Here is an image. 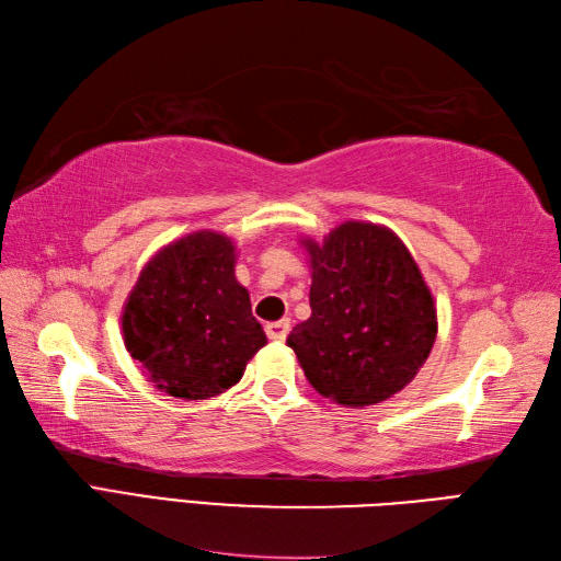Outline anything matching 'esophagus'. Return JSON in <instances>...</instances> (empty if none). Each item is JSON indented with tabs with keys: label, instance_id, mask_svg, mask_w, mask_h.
Listing matches in <instances>:
<instances>
[{
	"label": "esophagus",
	"instance_id": "obj_1",
	"mask_svg": "<svg viewBox=\"0 0 561 561\" xmlns=\"http://www.w3.org/2000/svg\"><path fill=\"white\" fill-rule=\"evenodd\" d=\"M288 331H290V321L288 319L266 323V335H268V340H276V343H283L285 335H288Z\"/></svg>",
	"mask_w": 561,
	"mask_h": 561
}]
</instances>
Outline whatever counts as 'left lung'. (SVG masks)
I'll use <instances>...</instances> for the list:
<instances>
[{
    "mask_svg": "<svg viewBox=\"0 0 561 561\" xmlns=\"http://www.w3.org/2000/svg\"><path fill=\"white\" fill-rule=\"evenodd\" d=\"M311 317L288 347L311 388L343 407L378 404L412 383L428 359L438 313L404 242L386 226L345 221L302 240Z\"/></svg>",
    "mask_w": 561,
    "mask_h": 561,
    "instance_id": "1",
    "label": "left lung"
}]
</instances>
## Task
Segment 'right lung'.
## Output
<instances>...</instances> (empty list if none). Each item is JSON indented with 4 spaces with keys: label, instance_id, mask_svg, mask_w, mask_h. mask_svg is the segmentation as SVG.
<instances>
[{
    "label": "right lung",
    "instance_id": "add662e5",
    "mask_svg": "<svg viewBox=\"0 0 561 561\" xmlns=\"http://www.w3.org/2000/svg\"><path fill=\"white\" fill-rule=\"evenodd\" d=\"M121 328L149 380L181 400L233 388L266 345L250 293L236 278V244L214 230L190 233L149 259Z\"/></svg>",
    "mask_w": 561,
    "mask_h": 561
}]
</instances>
